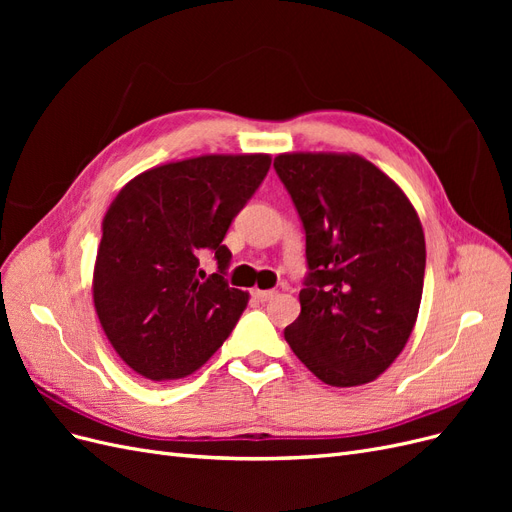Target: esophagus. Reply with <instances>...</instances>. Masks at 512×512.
Listing matches in <instances>:
<instances>
[{"label": "esophagus", "instance_id": "34e87169", "mask_svg": "<svg viewBox=\"0 0 512 512\" xmlns=\"http://www.w3.org/2000/svg\"><path fill=\"white\" fill-rule=\"evenodd\" d=\"M273 294H275V290H260V288L252 290V297L258 301H269V299H273Z\"/></svg>", "mask_w": 512, "mask_h": 512}]
</instances>
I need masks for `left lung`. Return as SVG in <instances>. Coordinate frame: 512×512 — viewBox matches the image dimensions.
<instances>
[{
  "mask_svg": "<svg viewBox=\"0 0 512 512\" xmlns=\"http://www.w3.org/2000/svg\"><path fill=\"white\" fill-rule=\"evenodd\" d=\"M305 228L309 275L284 337L329 386L376 380L406 348L425 280V235L404 190L356 153L273 162Z\"/></svg>",
  "mask_w": 512,
  "mask_h": 512,
  "instance_id": "1",
  "label": "left lung"
}]
</instances>
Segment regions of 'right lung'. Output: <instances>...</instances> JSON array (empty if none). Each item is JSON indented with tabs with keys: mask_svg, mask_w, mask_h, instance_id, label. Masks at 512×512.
I'll return each mask as SVG.
<instances>
[{
	"mask_svg": "<svg viewBox=\"0 0 512 512\" xmlns=\"http://www.w3.org/2000/svg\"><path fill=\"white\" fill-rule=\"evenodd\" d=\"M269 153H209L153 166L128 181L102 220L94 307L108 342L138 376L196 371L235 329L250 294L228 288L232 218L258 190ZM213 251L219 273L198 278Z\"/></svg>",
	"mask_w": 512,
	"mask_h": 512,
	"instance_id": "right-lung-1",
	"label": "right lung"
}]
</instances>
